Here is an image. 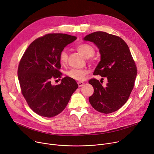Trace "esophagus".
<instances>
[{
	"label": "esophagus",
	"mask_w": 154,
	"mask_h": 154,
	"mask_svg": "<svg viewBox=\"0 0 154 154\" xmlns=\"http://www.w3.org/2000/svg\"><path fill=\"white\" fill-rule=\"evenodd\" d=\"M78 85L79 87H81V86H82L84 85V82L79 81V82H78Z\"/></svg>",
	"instance_id": "obj_1"
}]
</instances>
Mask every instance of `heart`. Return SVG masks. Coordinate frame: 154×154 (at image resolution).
<instances>
[{
    "label": "heart",
    "instance_id": "1",
    "mask_svg": "<svg viewBox=\"0 0 154 154\" xmlns=\"http://www.w3.org/2000/svg\"><path fill=\"white\" fill-rule=\"evenodd\" d=\"M79 52L86 58L92 57L95 54V49L92 45L89 44H82L78 47ZM68 60V53L66 50H63L60 54V62L61 64H65ZM89 71L86 69H69L66 73V75L72 79L77 81H82L88 74Z\"/></svg>",
    "mask_w": 154,
    "mask_h": 154
}]
</instances>
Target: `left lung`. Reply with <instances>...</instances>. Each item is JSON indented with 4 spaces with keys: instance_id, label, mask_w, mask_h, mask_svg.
<instances>
[{
    "instance_id": "obj_1",
    "label": "left lung",
    "mask_w": 154,
    "mask_h": 154,
    "mask_svg": "<svg viewBox=\"0 0 154 154\" xmlns=\"http://www.w3.org/2000/svg\"><path fill=\"white\" fill-rule=\"evenodd\" d=\"M84 40L95 44L101 55L94 75L106 77L108 81L105 87L96 79L89 81L94 88L89 101L99 112H114L127 102L134 88L137 72L134 60L126 43L117 36L97 31L87 35Z\"/></svg>"
}]
</instances>
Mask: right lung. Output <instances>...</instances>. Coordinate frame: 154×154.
<instances>
[{"mask_svg": "<svg viewBox=\"0 0 154 154\" xmlns=\"http://www.w3.org/2000/svg\"><path fill=\"white\" fill-rule=\"evenodd\" d=\"M76 39L71 35L47 34L35 39L23 55L18 68L21 91L35 113L51 118L60 113L78 88L75 80L62 79L52 85L51 79L61 78L60 54L68 44Z\"/></svg>", "mask_w": 154, "mask_h": 154, "instance_id": "obj_1", "label": "right lung"}]
</instances>
